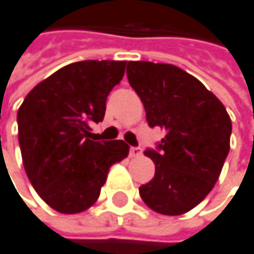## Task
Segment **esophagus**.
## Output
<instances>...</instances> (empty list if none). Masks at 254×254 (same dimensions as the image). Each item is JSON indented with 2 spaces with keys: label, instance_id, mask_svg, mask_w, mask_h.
<instances>
[{
  "label": "esophagus",
  "instance_id": "obj_1",
  "mask_svg": "<svg viewBox=\"0 0 254 254\" xmlns=\"http://www.w3.org/2000/svg\"><path fill=\"white\" fill-rule=\"evenodd\" d=\"M142 154V151H141V148H135V146H130V149H129V155L132 158H135V157H139Z\"/></svg>",
  "mask_w": 254,
  "mask_h": 254
}]
</instances>
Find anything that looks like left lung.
<instances>
[{
  "label": "left lung",
  "instance_id": "1",
  "mask_svg": "<svg viewBox=\"0 0 254 254\" xmlns=\"http://www.w3.org/2000/svg\"><path fill=\"white\" fill-rule=\"evenodd\" d=\"M127 74L148 125L165 130L158 151L143 152L155 175L139 187L141 198L159 214L181 216L214 188L230 151V116L214 93L177 66L129 62Z\"/></svg>",
  "mask_w": 254,
  "mask_h": 254
}]
</instances>
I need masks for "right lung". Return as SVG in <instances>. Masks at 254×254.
Instances as JSON below:
<instances>
[{
  "label": "right lung",
  "instance_id": "obj_1",
  "mask_svg": "<svg viewBox=\"0 0 254 254\" xmlns=\"http://www.w3.org/2000/svg\"><path fill=\"white\" fill-rule=\"evenodd\" d=\"M127 62L84 60L59 68L25 96L17 113L25 174L53 210L77 214L100 195L113 164L129 154L124 141H92L106 99Z\"/></svg>",
  "mask_w": 254,
  "mask_h": 254
}]
</instances>
